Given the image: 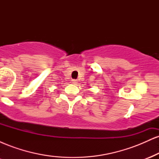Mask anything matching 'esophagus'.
Segmentation results:
<instances>
[{
    "instance_id": "obj_1",
    "label": "esophagus",
    "mask_w": 159,
    "mask_h": 159,
    "mask_svg": "<svg viewBox=\"0 0 159 159\" xmlns=\"http://www.w3.org/2000/svg\"><path fill=\"white\" fill-rule=\"evenodd\" d=\"M72 83H73V84H76V83H77V81H76L75 79L72 80Z\"/></svg>"
}]
</instances>
